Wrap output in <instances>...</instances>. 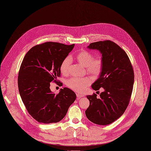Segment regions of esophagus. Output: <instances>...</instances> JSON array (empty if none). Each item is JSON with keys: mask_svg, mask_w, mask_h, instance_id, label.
<instances>
[{"mask_svg": "<svg viewBox=\"0 0 151 151\" xmlns=\"http://www.w3.org/2000/svg\"><path fill=\"white\" fill-rule=\"evenodd\" d=\"M76 96L78 97V98H80L81 97H83V95H82V94H80V93H76Z\"/></svg>", "mask_w": 151, "mask_h": 151, "instance_id": "obj_1", "label": "esophagus"}]
</instances>
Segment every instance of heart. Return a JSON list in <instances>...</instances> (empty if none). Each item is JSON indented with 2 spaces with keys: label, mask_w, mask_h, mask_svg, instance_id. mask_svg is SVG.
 <instances>
[{
  "label": "heart",
  "mask_w": 151,
  "mask_h": 151,
  "mask_svg": "<svg viewBox=\"0 0 151 151\" xmlns=\"http://www.w3.org/2000/svg\"><path fill=\"white\" fill-rule=\"evenodd\" d=\"M76 59L80 64L86 68V70L89 73L94 76L99 75L103 68V62L101 58L96 57L93 58V55L87 50H82L78 53L76 56ZM71 62V58L69 56L63 60L60 66V71L63 74H68ZM91 83V79L88 77H73L67 82L68 85L71 89L78 92L84 91Z\"/></svg>",
  "instance_id": "b5f03b06"
}]
</instances>
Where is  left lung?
<instances>
[{
    "label": "left lung",
    "mask_w": 151,
    "mask_h": 151,
    "mask_svg": "<svg viewBox=\"0 0 151 151\" xmlns=\"http://www.w3.org/2000/svg\"><path fill=\"white\" fill-rule=\"evenodd\" d=\"M88 48L102 55L103 68L92 88L95 91L103 88L104 91L99 98L94 93L86 96L89 106L85 114L95 124L107 125L120 117L129 105L134 83L133 69L126 53L111 41L92 42Z\"/></svg>",
    "instance_id": "obj_1"
}]
</instances>
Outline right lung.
<instances>
[{"instance_id": "1", "label": "right lung", "mask_w": 151, "mask_h": 151, "mask_svg": "<svg viewBox=\"0 0 151 151\" xmlns=\"http://www.w3.org/2000/svg\"><path fill=\"white\" fill-rule=\"evenodd\" d=\"M74 46L46 42L32 47L22 60L18 78L19 94L28 113L39 123L60 122L76 99L68 88L56 95L50 89V82H58L60 64Z\"/></svg>"}]
</instances>
